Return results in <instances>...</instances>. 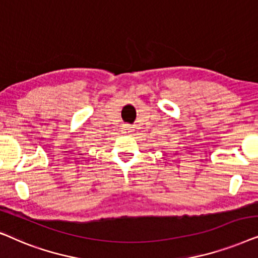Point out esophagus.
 Here are the masks:
<instances>
[{
	"instance_id": "esophagus-1",
	"label": "esophagus",
	"mask_w": 258,
	"mask_h": 258,
	"mask_svg": "<svg viewBox=\"0 0 258 258\" xmlns=\"http://www.w3.org/2000/svg\"><path fill=\"white\" fill-rule=\"evenodd\" d=\"M122 131H123V133H131V132H133V127L130 125H125L122 127Z\"/></svg>"
}]
</instances>
